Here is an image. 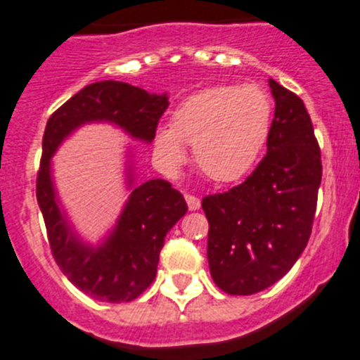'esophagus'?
Instances as JSON below:
<instances>
[{
  "label": "esophagus",
  "instance_id": "1",
  "mask_svg": "<svg viewBox=\"0 0 360 360\" xmlns=\"http://www.w3.org/2000/svg\"><path fill=\"white\" fill-rule=\"evenodd\" d=\"M184 198H186L188 209L190 210L200 209V198L198 197H195V195H184Z\"/></svg>",
  "mask_w": 360,
  "mask_h": 360
}]
</instances>
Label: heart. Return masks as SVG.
Segmentation results:
<instances>
[{"label":"heart","instance_id":"1","mask_svg":"<svg viewBox=\"0 0 360 360\" xmlns=\"http://www.w3.org/2000/svg\"><path fill=\"white\" fill-rule=\"evenodd\" d=\"M274 103L257 85H217L193 94L177 106L170 127L155 134V153L176 170L193 144L195 163L216 183L242 179L256 165L271 132Z\"/></svg>","mask_w":360,"mask_h":360}]
</instances>
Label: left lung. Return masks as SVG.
I'll list each match as a JSON object with an SVG mask.
<instances>
[{
  "label": "left lung",
  "instance_id": "8db88e82",
  "mask_svg": "<svg viewBox=\"0 0 360 360\" xmlns=\"http://www.w3.org/2000/svg\"><path fill=\"white\" fill-rule=\"evenodd\" d=\"M275 116L266 155L224 193L207 195V259L221 291L249 296L281 281L308 244L322 179L321 148L303 101L270 79Z\"/></svg>",
  "mask_w": 360,
  "mask_h": 360
}]
</instances>
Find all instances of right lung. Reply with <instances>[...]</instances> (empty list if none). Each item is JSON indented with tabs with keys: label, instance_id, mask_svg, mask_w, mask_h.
<instances>
[{
	"label": "right lung",
	"instance_id": "right-lung-1",
	"mask_svg": "<svg viewBox=\"0 0 360 360\" xmlns=\"http://www.w3.org/2000/svg\"><path fill=\"white\" fill-rule=\"evenodd\" d=\"M167 108V94H150L139 86L108 79L86 85L46 122L36 177V198L45 219L46 237L63 274L79 291L96 300L123 303L136 300L150 288L165 235L186 214L188 205L169 181H146L134 188L104 244L85 245L60 212L50 176V158L72 130L89 122L115 123L134 139L151 143ZM132 181L129 172V184Z\"/></svg>",
	"mask_w": 360,
	"mask_h": 360
}]
</instances>
